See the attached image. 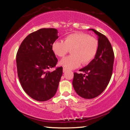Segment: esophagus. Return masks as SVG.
<instances>
[{
	"label": "esophagus",
	"mask_w": 130,
	"mask_h": 130,
	"mask_svg": "<svg viewBox=\"0 0 130 130\" xmlns=\"http://www.w3.org/2000/svg\"><path fill=\"white\" fill-rule=\"evenodd\" d=\"M67 70V69H66V68H63V72H65Z\"/></svg>",
	"instance_id": "1"
}]
</instances>
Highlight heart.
I'll use <instances>...</instances> for the list:
<instances>
[{
  "label": "heart",
  "mask_w": 130,
  "mask_h": 130,
  "mask_svg": "<svg viewBox=\"0 0 130 130\" xmlns=\"http://www.w3.org/2000/svg\"><path fill=\"white\" fill-rule=\"evenodd\" d=\"M52 50L57 56L63 57L70 50V56L65 57L60 64L68 69H73L89 63L95 57L99 42L94 37L84 32H74L66 36L63 41H56L52 44Z\"/></svg>",
  "instance_id": "obj_1"
}]
</instances>
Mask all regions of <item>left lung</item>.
I'll return each mask as SVG.
<instances>
[{
	"label": "left lung",
	"mask_w": 130,
	"mask_h": 130,
	"mask_svg": "<svg viewBox=\"0 0 130 130\" xmlns=\"http://www.w3.org/2000/svg\"><path fill=\"white\" fill-rule=\"evenodd\" d=\"M98 36L99 49L94 58L85 67L79 70L84 73H74L73 86L79 96L93 99L106 88L112 74L114 53L111 44L104 35L94 29Z\"/></svg>",
	"instance_id": "left-lung-1"
}]
</instances>
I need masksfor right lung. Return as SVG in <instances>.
Masks as SVG:
<instances>
[{"mask_svg": "<svg viewBox=\"0 0 130 130\" xmlns=\"http://www.w3.org/2000/svg\"><path fill=\"white\" fill-rule=\"evenodd\" d=\"M56 28H41L30 34L21 43L17 54L18 76L25 92L33 99L44 102L56 94L62 75V67H56L58 60L52 44L58 36Z\"/></svg>", "mask_w": 130, "mask_h": 130, "instance_id": "add662e5", "label": "right lung"}]
</instances>
